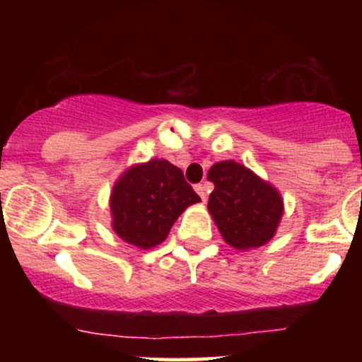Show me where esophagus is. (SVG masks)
<instances>
[{
  "label": "esophagus",
  "instance_id": "34e87169",
  "mask_svg": "<svg viewBox=\"0 0 362 362\" xmlns=\"http://www.w3.org/2000/svg\"><path fill=\"white\" fill-rule=\"evenodd\" d=\"M195 192L199 194V197L202 199V201L206 202V199H207V189H206V184H197L195 185Z\"/></svg>",
  "mask_w": 362,
  "mask_h": 362
}]
</instances>
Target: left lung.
Listing matches in <instances>:
<instances>
[{
	"label": "left lung",
	"mask_w": 362,
	"mask_h": 362,
	"mask_svg": "<svg viewBox=\"0 0 362 362\" xmlns=\"http://www.w3.org/2000/svg\"><path fill=\"white\" fill-rule=\"evenodd\" d=\"M207 180L214 184L207 209L224 242L248 250L272 240L284 211L276 187L233 160L214 163Z\"/></svg>",
	"instance_id": "left-lung-1"
}]
</instances>
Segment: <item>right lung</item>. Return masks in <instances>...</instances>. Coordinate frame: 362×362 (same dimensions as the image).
<instances>
[{
	"label": "right lung",
	"mask_w": 362,
	"mask_h": 362,
	"mask_svg": "<svg viewBox=\"0 0 362 362\" xmlns=\"http://www.w3.org/2000/svg\"><path fill=\"white\" fill-rule=\"evenodd\" d=\"M199 201L180 168L155 158L132 165L114 184L112 228L124 242L148 250L163 242L178 216Z\"/></svg>",
	"instance_id": "right-lung-1"
}]
</instances>
